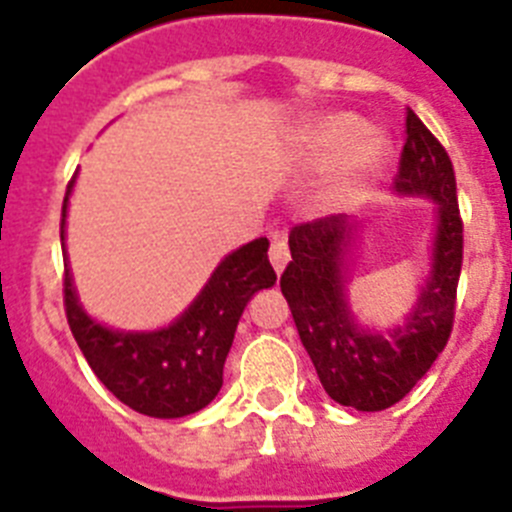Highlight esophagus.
<instances>
[{
    "label": "esophagus",
    "mask_w": 512,
    "mask_h": 512,
    "mask_svg": "<svg viewBox=\"0 0 512 512\" xmlns=\"http://www.w3.org/2000/svg\"><path fill=\"white\" fill-rule=\"evenodd\" d=\"M269 261H271V266H274V271H277V274H282L284 266H287V261H289V248L282 238H274V241H271Z\"/></svg>",
    "instance_id": "esophagus-1"
}]
</instances>
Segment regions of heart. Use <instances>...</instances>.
Wrapping results in <instances>:
<instances>
[{
    "label": "heart",
    "instance_id": "heart-1",
    "mask_svg": "<svg viewBox=\"0 0 512 512\" xmlns=\"http://www.w3.org/2000/svg\"><path fill=\"white\" fill-rule=\"evenodd\" d=\"M305 156L307 164L315 169H328L344 158L320 192V207L333 212L351 205L379 174L387 158V140L372 130L366 133V122L361 117L336 112L312 122L305 133Z\"/></svg>",
    "mask_w": 512,
    "mask_h": 512
}]
</instances>
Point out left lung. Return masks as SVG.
Masks as SVG:
<instances>
[{"label": "left lung", "mask_w": 512, "mask_h": 512, "mask_svg": "<svg viewBox=\"0 0 512 512\" xmlns=\"http://www.w3.org/2000/svg\"><path fill=\"white\" fill-rule=\"evenodd\" d=\"M395 192L428 197L438 205L431 274L405 323L390 330H369L354 318L346 284L359 225L348 223L346 215L295 225L289 233L292 261L279 279L323 390L330 400L361 413L387 410L408 395L438 359L454 328L464 259L456 176L446 148L413 110L405 117Z\"/></svg>", "instance_id": "obj_1"}]
</instances>
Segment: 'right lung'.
<instances>
[{
	"label": "right lung",
	"instance_id": "1",
	"mask_svg": "<svg viewBox=\"0 0 512 512\" xmlns=\"http://www.w3.org/2000/svg\"><path fill=\"white\" fill-rule=\"evenodd\" d=\"M71 187L74 179L63 200L61 246ZM266 251L269 241L256 238L228 253L197 300L174 323L143 333L112 330L89 318L76 297L69 259L63 261L66 318L99 382L148 418H184L210 405L223 387L225 359L248 300L277 282Z\"/></svg>",
	"mask_w": 512,
	"mask_h": 512
}]
</instances>
